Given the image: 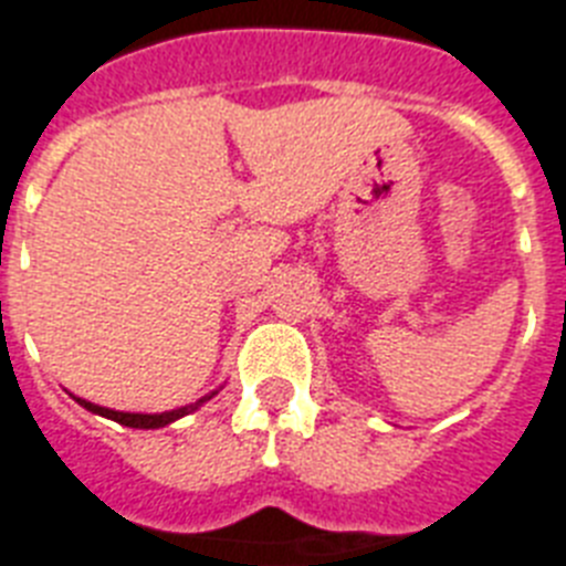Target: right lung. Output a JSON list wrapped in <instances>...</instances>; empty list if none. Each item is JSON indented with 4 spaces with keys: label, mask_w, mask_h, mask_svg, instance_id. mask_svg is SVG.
Masks as SVG:
<instances>
[{
    "label": "right lung",
    "mask_w": 566,
    "mask_h": 566,
    "mask_svg": "<svg viewBox=\"0 0 566 566\" xmlns=\"http://www.w3.org/2000/svg\"><path fill=\"white\" fill-rule=\"evenodd\" d=\"M209 398H211V395H209ZM77 403H81V407H86L90 412H98V416H104V418H113V421H118V424H124V427H139V430H154V427L171 424V421H177V418L188 416V410H195V407H179V410L159 412V416H142V412L107 410V407H98V403L84 401V398H77ZM200 403H203V401H200Z\"/></svg>",
    "instance_id": "add662e5"
}]
</instances>
